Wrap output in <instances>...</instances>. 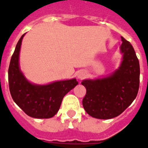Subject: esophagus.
Returning <instances> with one entry per match:
<instances>
[{
  "label": "esophagus",
  "instance_id": "obj_1",
  "mask_svg": "<svg viewBox=\"0 0 148 148\" xmlns=\"http://www.w3.org/2000/svg\"><path fill=\"white\" fill-rule=\"evenodd\" d=\"M84 75H85V73H84V72H81L80 73H78V77L79 78H83V77H84Z\"/></svg>",
  "mask_w": 148,
  "mask_h": 148
}]
</instances>
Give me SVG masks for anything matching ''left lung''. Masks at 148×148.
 <instances>
[{"mask_svg":"<svg viewBox=\"0 0 148 148\" xmlns=\"http://www.w3.org/2000/svg\"><path fill=\"white\" fill-rule=\"evenodd\" d=\"M121 38L120 51L122 61L119 69L109 76L84 80L87 92L82 104L93 118L109 119L119 116L136 97L139 88L140 66L133 46Z\"/></svg>","mask_w":148,"mask_h":148,"instance_id":"left-lung-1","label":"left lung"}]
</instances>
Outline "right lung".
Instances as JSON below:
<instances>
[{
	"label": "right lung",
	"mask_w": 148,
	"mask_h": 148,
	"mask_svg": "<svg viewBox=\"0 0 148 148\" xmlns=\"http://www.w3.org/2000/svg\"><path fill=\"white\" fill-rule=\"evenodd\" d=\"M24 35L18 40L9 66L8 78L10 93L18 107L30 117L52 118L59 110L63 98L78 82L75 78H73L47 85H38L27 81L19 67V53Z\"/></svg>",
	"instance_id": "1"
}]
</instances>
